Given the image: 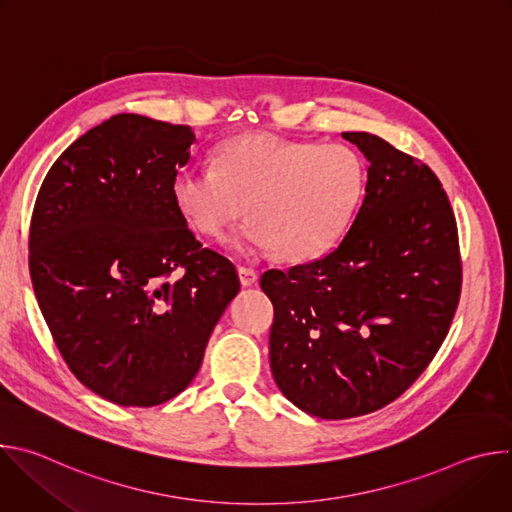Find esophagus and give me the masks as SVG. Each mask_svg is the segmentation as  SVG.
I'll use <instances>...</instances> for the list:
<instances>
[{
	"instance_id": "esophagus-1",
	"label": "esophagus",
	"mask_w": 512,
	"mask_h": 512,
	"mask_svg": "<svg viewBox=\"0 0 512 512\" xmlns=\"http://www.w3.org/2000/svg\"><path fill=\"white\" fill-rule=\"evenodd\" d=\"M239 279H241V285L251 287V285L257 283L259 273L255 269H251V267H239Z\"/></svg>"
}]
</instances>
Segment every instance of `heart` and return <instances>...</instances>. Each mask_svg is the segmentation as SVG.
I'll return each instance as SVG.
<instances>
[{"mask_svg": "<svg viewBox=\"0 0 512 512\" xmlns=\"http://www.w3.org/2000/svg\"><path fill=\"white\" fill-rule=\"evenodd\" d=\"M364 188L367 166L348 145L251 133L225 141L214 168H180L172 198L204 237L223 235L247 208L251 221L231 237L237 251L310 261L342 239Z\"/></svg>", "mask_w": 512, "mask_h": 512, "instance_id": "obj_1", "label": "heart"}]
</instances>
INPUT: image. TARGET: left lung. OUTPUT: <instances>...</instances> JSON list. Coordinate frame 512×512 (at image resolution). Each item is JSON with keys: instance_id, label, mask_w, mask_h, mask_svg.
I'll return each instance as SVG.
<instances>
[{"instance_id": "8db88e82", "label": "left lung", "mask_w": 512, "mask_h": 512, "mask_svg": "<svg viewBox=\"0 0 512 512\" xmlns=\"http://www.w3.org/2000/svg\"><path fill=\"white\" fill-rule=\"evenodd\" d=\"M342 137L369 160L350 231L326 257L261 277L273 379L322 419L367 415L403 395L448 336L462 289L442 182L379 135Z\"/></svg>"}]
</instances>
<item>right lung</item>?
I'll return each mask as SVG.
<instances>
[{
  "label": "right lung",
  "instance_id": "obj_1",
  "mask_svg": "<svg viewBox=\"0 0 512 512\" xmlns=\"http://www.w3.org/2000/svg\"><path fill=\"white\" fill-rule=\"evenodd\" d=\"M194 141L188 125L113 115L68 145L34 204L42 316L68 369L117 405L182 393L239 294L235 265L202 249L172 198Z\"/></svg>",
  "mask_w": 512,
  "mask_h": 512
}]
</instances>
